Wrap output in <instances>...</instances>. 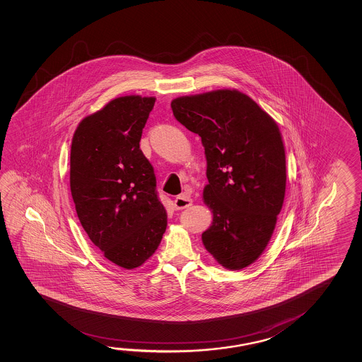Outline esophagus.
I'll return each instance as SVG.
<instances>
[{"mask_svg": "<svg viewBox=\"0 0 362 362\" xmlns=\"http://www.w3.org/2000/svg\"><path fill=\"white\" fill-rule=\"evenodd\" d=\"M192 203H193V201L190 199L189 197L187 194H182V196H178L174 199V207H175V209H184V208L192 206Z\"/></svg>", "mask_w": 362, "mask_h": 362, "instance_id": "1", "label": "esophagus"}]
</instances>
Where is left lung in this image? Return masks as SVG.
<instances>
[{"mask_svg":"<svg viewBox=\"0 0 362 362\" xmlns=\"http://www.w3.org/2000/svg\"><path fill=\"white\" fill-rule=\"evenodd\" d=\"M172 110L204 148L203 202L214 219L202 243L221 267H250L267 249L284 203L286 163L278 124L238 89L177 97Z\"/></svg>","mask_w":362,"mask_h":362,"instance_id":"left-lung-1","label":"left lung"}]
</instances>
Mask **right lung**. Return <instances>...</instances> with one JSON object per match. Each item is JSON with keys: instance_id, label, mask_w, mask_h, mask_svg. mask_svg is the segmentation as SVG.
I'll return each instance as SVG.
<instances>
[{"instance_id": "add662e5", "label": "right lung", "mask_w": 362, "mask_h": 362, "mask_svg": "<svg viewBox=\"0 0 362 362\" xmlns=\"http://www.w3.org/2000/svg\"><path fill=\"white\" fill-rule=\"evenodd\" d=\"M155 100H111L86 116L71 139L69 182L78 218L107 260L127 270L153 256L166 230L154 169L140 148Z\"/></svg>"}]
</instances>
